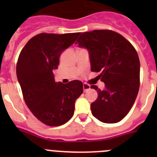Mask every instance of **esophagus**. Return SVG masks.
Masks as SVG:
<instances>
[{
	"label": "esophagus",
	"instance_id": "obj_1",
	"mask_svg": "<svg viewBox=\"0 0 157 157\" xmlns=\"http://www.w3.org/2000/svg\"><path fill=\"white\" fill-rule=\"evenodd\" d=\"M82 87H83V90L85 91V92L86 90H90V86L89 85V84H87V83H83Z\"/></svg>",
	"mask_w": 157,
	"mask_h": 157
}]
</instances>
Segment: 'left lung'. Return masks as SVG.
I'll use <instances>...</instances> for the list:
<instances>
[{"instance_id": "8db88e82", "label": "left lung", "mask_w": 157, "mask_h": 157, "mask_svg": "<svg viewBox=\"0 0 157 157\" xmlns=\"http://www.w3.org/2000/svg\"><path fill=\"white\" fill-rule=\"evenodd\" d=\"M80 48H86L91 71L105 82L91 104L93 116L102 123H115L125 117L135 101L140 86V62L131 44L116 32L95 30L85 32L76 41Z\"/></svg>"}]
</instances>
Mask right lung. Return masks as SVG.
Segmentation results:
<instances>
[{"label": "right lung", "mask_w": 157, "mask_h": 157, "mask_svg": "<svg viewBox=\"0 0 157 157\" xmlns=\"http://www.w3.org/2000/svg\"><path fill=\"white\" fill-rule=\"evenodd\" d=\"M80 33L37 34L29 40L18 59L16 75L23 98L37 120L48 126L63 125L74 115L75 101L83 92L82 82H56L62 52L73 45Z\"/></svg>", "instance_id": "obj_1"}]
</instances>
